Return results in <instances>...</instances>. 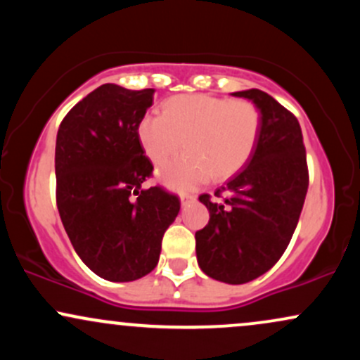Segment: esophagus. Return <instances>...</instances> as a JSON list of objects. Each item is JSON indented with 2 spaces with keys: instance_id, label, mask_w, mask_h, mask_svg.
Instances as JSON below:
<instances>
[{
  "instance_id": "34e87169",
  "label": "esophagus",
  "mask_w": 360,
  "mask_h": 360,
  "mask_svg": "<svg viewBox=\"0 0 360 360\" xmlns=\"http://www.w3.org/2000/svg\"><path fill=\"white\" fill-rule=\"evenodd\" d=\"M194 200H196V196H193V194H181V205L183 206H188Z\"/></svg>"
}]
</instances>
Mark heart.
Returning a JSON list of instances; mask_svg holds the SVG:
<instances>
[{
  "instance_id": "b5f03b06",
  "label": "heart",
  "mask_w": 360,
  "mask_h": 360,
  "mask_svg": "<svg viewBox=\"0 0 360 360\" xmlns=\"http://www.w3.org/2000/svg\"><path fill=\"white\" fill-rule=\"evenodd\" d=\"M262 127V115L249 100L213 94H177L162 103L160 115L139 120L137 139L147 159L164 164L181 147L186 152L159 171L174 189L205 181H225L249 162Z\"/></svg>"
}]
</instances>
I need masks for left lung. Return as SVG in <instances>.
Segmentation results:
<instances>
[{
    "instance_id": "left-lung-1",
    "label": "left lung",
    "mask_w": 360,
    "mask_h": 360,
    "mask_svg": "<svg viewBox=\"0 0 360 360\" xmlns=\"http://www.w3.org/2000/svg\"><path fill=\"white\" fill-rule=\"evenodd\" d=\"M262 115L249 162L214 191L201 194L210 221L196 232V257L210 278L243 284L267 272L289 245L308 191L301 127L291 111L260 89L233 93Z\"/></svg>"
}]
</instances>
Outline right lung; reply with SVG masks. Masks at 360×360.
<instances>
[{"label": "right lung", "mask_w": 360, "mask_h": 360, "mask_svg": "<svg viewBox=\"0 0 360 360\" xmlns=\"http://www.w3.org/2000/svg\"><path fill=\"white\" fill-rule=\"evenodd\" d=\"M154 89L103 84L62 120L56 142V200L74 250L113 283L143 278L159 262L164 232L181 201L143 189L154 166L137 139Z\"/></svg>", "instance_id": "1"}]
</instances>
